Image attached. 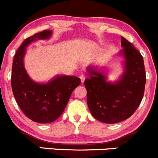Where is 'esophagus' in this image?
Segmentation results:
<instances>
[{
  "mask_svg": "<svg viewBox=\"0 0 158 158\" xmlns=\"http://www.w3.org/2000/svg\"><path fill=\"white\" fill-rule=\"evenodd\" d=\"M79 78H80L81 79V82H84V81H85V76H84V75H81V76H79Z\"/></svg>",
  "mask_w": 158,
  "mask_h": 158,
  "instance_id": "34e87169",
  "label": "esophagus"
}]
</instances>
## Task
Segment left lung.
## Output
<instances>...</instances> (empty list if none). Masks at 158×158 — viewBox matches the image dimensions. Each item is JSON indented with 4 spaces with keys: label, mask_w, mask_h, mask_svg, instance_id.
<instances>
[{
    "label": "left lung",
    "mask_w": 158,
    "mask_h": 158,
    "mask_svg": "<svg viewBox=\"0 0 158 158\" xmlns=\"http://www.w3.org/2000/svg\"><path fill=\"white\" fill-rule=\"evenodd\" d=\"M120 54L125 58V72L115 82H108L104 71L89 66V77L84 82L87 104L94 118L99 122L114 124L130 118L139 106L146 82L141 54L131 43L121 36Z\"/></svg>",
    "instance_id": "left-lung-1"
}]
</instances>
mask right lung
Returning a JSON list of instances; mask_svg holds the SVG:
<instances>
[{"label": "right lung", "mask_w": 158, "mask_h": 158, "mask_svg": "<svg viewBox=\"0 0 158 158\" xmlns=\"http://www.w3.org/2000/svg\"><path fill=\"white\" fill-rule=\"evenodd\" d=\"M51 30H44L27 38L14 55L11 86L17 103L25 115L38 123H50L64 111L72 92L81 83L76 76H56L47 83L32 80L23 66L26 48L38 40H47Z\"/></svg>", "instance_id": "obj_1"}]
</instances>
